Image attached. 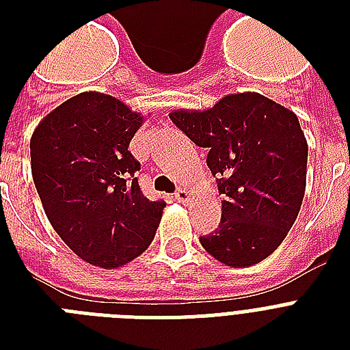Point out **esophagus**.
I'll return each mask as SVG.
<instances>
[{
  "label": "esophagus",
  "instance_id": "esophagus-1",
  "mask_svg": "<svg viewBox=\"0 0 350 350\" xmlns=\"http://www.w3.org/2000/svg\"><path fill=\"white\" fill-rule=\"evenodd\" d=\"M176 200L180 203H189L191 202V192L185 191V189H180V191L176 192Z\"/></svg>",
  "mask_w": 350,
  "mask_h": 350
}]
</instances>
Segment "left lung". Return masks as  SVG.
<instances>
[{
    "mask_svg": "<svg viewBox=\"0 0 350 350\" xmlns=\"http://www.w3.org/2000/svg\"><path fill=\"white\" fill-rule=\"evenodd\" d=\"M218 178L221 221L202 247L227 267H250L282 245L307 183V139L298 116L258 92L227 94L207 111L169 114Z\"/></svg>",
    "mask_w": 350,
    "mask_h": 350,
    "instance_id": "8db88e82",
    "label": "left lung"
}]
</instances>
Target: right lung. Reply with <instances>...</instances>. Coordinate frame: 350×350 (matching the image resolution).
Segmentation results:
<instances>
[{
    "mask_svg": "<svg viewBox=\"0 0 350 350\" xmlns=\"http://www.w3.org/2000/svg\"><path fill=\"white\" fill-rule=\"evenodd\" d=\"M145 121L118 98L81 92L49 112L30 137V169L45 214L90 265L118 269L152 243L163 202L134 178L129 143Z\"/></svg>",
    "mask_w": 350,
    "mask_h": 350,
    "instance_id": "right-lung-1",
    "label": "right lung"
}]
</instances>
